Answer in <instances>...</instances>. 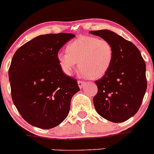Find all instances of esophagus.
<instances>
[{"mask_svg": "<svg viewBox=\"0 0 154 154\" xmlns=\"http://www.w3.org/2000/svg\"><path fill=\"white\" fill-rule=\"evenodd\" d=\"M77 83H78V86L79 87H80V89H82L83 87H84L85 85H86V83H85V82L80 81V80L77 81Z\"/></svg>", "mask_w": 154, "mask_h": 154, "instance_id": "1", "label": "esophagus"}]
</instances>
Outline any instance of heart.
I'll return each mask as SVG.
<instances>
[{"mask_svg": "<svg viewBox=\"0 0 154 154\" xmlns=\"http://www.w3.org/2000/svg\"><path fill=\"white\" fill-rule=\"evenodd\" d=\"M66 50L59 52L57 59L62 71L68 75L78 65L82 75L96 80L107 73L113 62V49L110 43L96 37H77L67 45Z\"/></svg>", "mask_w": 154, "mask_h": 154, "instance_id": "heart-1", "label": "heart"}]
</instances>
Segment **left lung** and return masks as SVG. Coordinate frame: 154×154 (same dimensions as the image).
Instances as JSON below:
<instances>
[{
  "mask_svg": "<svg viewBox=\"0 0 154 154\" xmlns=\"http://www.w3.org/2000/svg\"><path fill=\"white\" fill-rule=\"evenodd\" d=\"M110 43L113 59L108 71L95 82L93 98L97 113L113 123L129 120L138 112L147 89L146 65L138 49L120 35L104 29L91 31Z\"/></svg>",
  "mask_w": 154,
  "mask_h": 154,
  "instance_id": "left-lung-1",
  "label": "left lung"
}]
</instances>
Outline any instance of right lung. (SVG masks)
I'll return each instance as SVG.
<instances>
[{
    "mask_svg": "<svg viewBox=\"0 0 154 154\" xmlns=\"http://www.w3.org/2000/svg\"><path fill=\"white\" fill-rule=\"evenodd\" d=\"M73 34H47L19 47L9 69L12 99L22 118L43 129L56 127L68 117L73 95L80 91L57 59Z\"/></svg>",
    "mask_w": 154,
    "mask_h": 154,
    "instance_id": "1",
    "label": "right lung"
}]
</instances>
